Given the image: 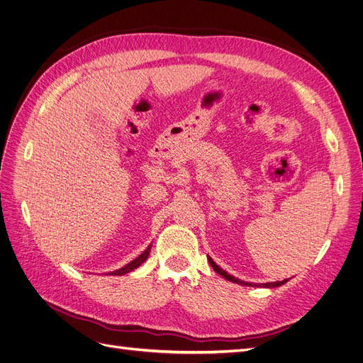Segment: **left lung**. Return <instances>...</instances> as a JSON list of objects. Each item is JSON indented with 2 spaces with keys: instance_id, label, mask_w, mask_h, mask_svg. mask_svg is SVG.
<instances>
[{
  "instance_id": "8db88e82",
  "label": "left lung",
  "mask_w": 363,
  "mask_h": 363,
  "mask_svg": "<svg viewBox=\"0 0 363 363\" xmlns=\"http://www.w3.org/2000/svg\"><path fill=\"white\" fill-rule=\"evenodd\" d=\"M208 262H210V264L213 266V269L218 273V274H221L224 279H228V281H230V282H235V284H239V285H247V286H264V288H276V286H281V285H284L285 282H288V279H284V281H276V282H267V284H250V282H244V281H240V279H236L235 276H232V274H229L228 272H224L223 269H220L216 263H214V260L211 257H208Z\"/></svg>"
}]
</instances>
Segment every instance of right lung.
I'll use <instances>...</instances> for the list:
<instances>
[{
    "label": "right lung",
    "mask_w": 363,
    "mask_h": 363,
    "mask_svg": "<svg viewBox=\"0 0 363 363\" xmlns=\"http://www.w3.org/2000/svg\"><path fill=\"white\" fill-rule=\"evenodd\" d=\"M150 247H152V244L139 255L137 258H134L133 262H130L128 264H125L124 267H121V269H118V270H115V272H111L109 274H113V276H119V274H125V273H128V272H131V270H134V269H137L139 267L143 262H146V258H147V255H149V252H150Z\"/></svg>",
    "instance_id": "right-lung-1"
}]
</instances>
